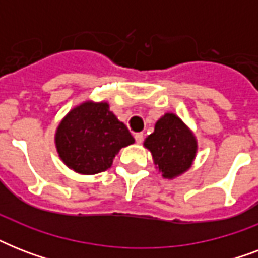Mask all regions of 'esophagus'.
<instances>
[{
    "instance_id": "34e87169",
    "label": "esophagus",
    "mask_w": 258,
    "mask_h": 258,
    "mask_svg": "<svg viewBox=\"0 0 258 258\" xmlns=\"http://www.w3.org/2000/svg\"><path fill=\"white\" fill-rule=\"evenodd\" d=\"M134 138H135L137 143H142V142H143V134L142 133H137L134 135Z\"/></svg>"
}]
</instances>
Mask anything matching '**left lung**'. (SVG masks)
<instances>
[{
    "label": "left lung",
    "instance_id": "left-lung-1",
    "mask_svg": "<svg viewBox=\"0 0 258 258\" xmlns=\"http://www.w3.org/2000/svg\"><path fill=\"white\" fill-rule=\"evenodd\" d=\"M145 146L165 178H174L186 171L197 151L196 138L174 113H166L157 121Z\"/></svg>",
    "mask_w": 258,
    "mask_h": 258
}]
</instances>
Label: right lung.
Returning a JSON list of instances; mask_svg holds the SVG:
<instances>
[{
	"instance_id": "right-lung-1",
	"label": "right lung",
	"mask_w": 258,
	"mask_h": 258,
	"mask_svg": "<svg viewBox=\"0 0 258 258\" xmlns=\"http://www.w3.org/2000/svg\"><path fill=\"white\" fill-rule=\"evenodd\" d=\"M133 138L107 103L86 101L71 111L56 133V147L62 162L80 174H97L111 167L115 155Z\"/></svg>"
}]
</instances>
